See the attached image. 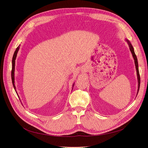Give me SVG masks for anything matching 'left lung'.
I'll return each mask as SVG.
<instances>
[{
	"label": "left lung",
	"mask_w": 148,
	"mask_h": 148,
	"mask_svg": "<svg viewBox=\"0 0 148 148\" xmlns=\"http://www.w3.org/2000/svg\"><path fill=\"white\" fill-rule=\"evenodd\" d=\"M126 41H127L129 47H130V50L132 53V55H133V57L134 59V63H135V65H136V71H137V79H138V91H137V94L139 90V88H140V74H139V71H138V62H137V56L136 55V54L134 53V48L132 46L131 42L128 40H126Z\"/></svg>",
	"instance_id": "1"
}]
</instances>
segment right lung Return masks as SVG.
<instances>
[{
    "mask_svg": "<svg viewBox=\"0 0 148 148\" xmlns=\"http://www.w3.org/2000/svg\"><path fill=\"white\" fill-rule=\"evenodd\" d=\"M20 45H19L17 48L16 49V50H15L14 53V55H13V57H12V71H11V79H12V84H13V86H14V88L15 90V92H16V90H15V86L14 84V71H15V59H16V57H17V53H18V51L19 50V49H20ZM74 84L73 85V86H74ZM17 93V92H16Z\"/></svg>",
    "mask_w": 148,
    "mask_h": 148,
    "instance_id": "right-lung-1",
    "label": "right lung"
}]
</instances>
